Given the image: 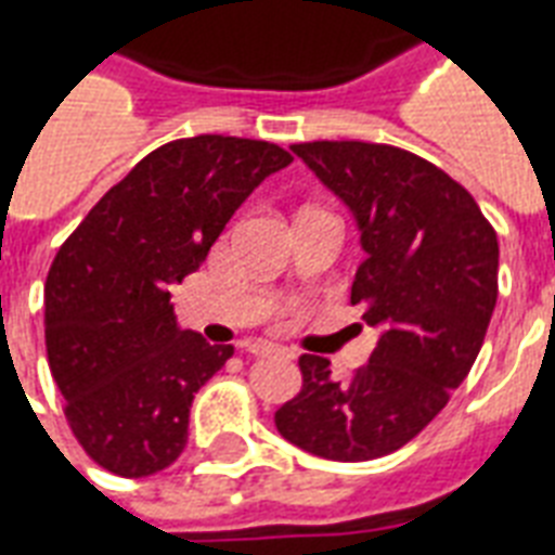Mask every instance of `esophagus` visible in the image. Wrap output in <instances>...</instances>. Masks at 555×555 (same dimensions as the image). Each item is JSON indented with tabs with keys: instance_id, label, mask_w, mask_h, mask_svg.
<instances>
[{
	"instance_id": "esophagus-1",
	"label": "esophagus",
	"mask_w": 555,
	"mask_h": 555,
	"mask_svg": "<svg viewBox=\"0 0 555 555\" xmlns=\"http://www.w3.org/2000/svg\"><path fill=\"white\" fill-rule=\"evenodd\" d=\"M247 352H253V354H273V352L291 354L287 349H282V346H276V344H268V340H249Z\"/></svg>"
}]
</instances>
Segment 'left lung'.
Masks as SVG:
<instances>
[{
    "label": "left lung",
    "instance_id": "left-lung-1",
    "mask_svg": "<svg viewBox=\"0 0 555 555\" xmlns=\"http://www.w3.org/2000/svg\"><path fill=\"white\" fill-rule=\"evenodd\" d=\"M291 151L358 218L366 259L352 306L380 340L346 380L302 354V390L276 410V430L308 454L363 463L408 446L475 366L498 299V232L463 185L404 147L317 139Z\"/></svg>",
    "mask_w": 555,
    "mask_h": 555
}]
</instances>
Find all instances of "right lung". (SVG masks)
I'll use <instances>...</instances> for the list:
<instances>
[{
  "label": "right lung",
  "mask_w": 555,
  "mask_h": 555,
  "mask_svg": "<svg viewBox=\"0 0 555 555\" xmlns=\"http://www.w3.org/2000/svg\"><path fill=\"white\" fill-rule=\"evenodd\" d=\"M291 159L264 139L165 142L61 244L46 276V354L63 416L92 463L147 477L183 454L194 392L230 361L232 346L180 332L171 285Z\"/></svg>",
  "instance_id": "right-lung-1"
}]
</instances>
